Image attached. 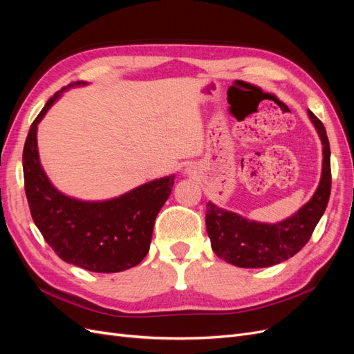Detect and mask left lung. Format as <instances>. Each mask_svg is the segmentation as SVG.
<instances>
[{"label":"left lung","mask_w":354,"mask_h":354,"mask_svg":"<svg viewBox=\"0 0 354 354\" xmlns=\"http://www.w3.org/2000/svg\"><path fill=\"white\" fill-rule=\"evenodd\" d=\"M308 118L324 146L322 177L315 195L294 216L274 224L243 218L208 202L207 232L218 259L245 269H260L291 259L308 242L330 195V149L326 130L313 112L308 111Z\"/></svg>","instance_id":"left-lung-1"}]
</instances>
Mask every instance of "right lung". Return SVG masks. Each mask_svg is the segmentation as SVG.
Instances as JSON below:
<instances>
[{
  "mask_svg": "<svg viewBox=\"0 0 354 354\" xmlns=\"http://www.w3.org/2000/svg\"><path fill=\"white\" fill-rule=\"evenodd\" d=\"M85 84L72 82L55 93L32 122L24 147L25 192L34 223L63 261L95 273H116L137 266L149 252L155 218L171 194L174 176L102 202L66 196L50 183L39 162L38 124L63 91Z\"/></svg>",
  "mask_w": 354,
  "mask_h": 354,
  "instance_id": "obj_1",
  "label": "right lung"
}]
</instances>
